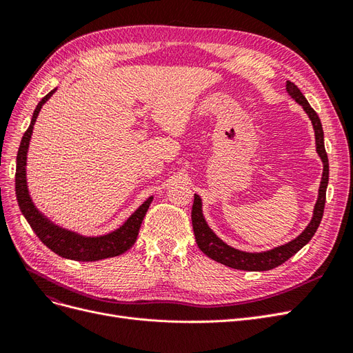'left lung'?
<instances>
[{
	"instance_id": "1",
	"label": "left lung",
	"mask_w": 353,
	"mask_h": 353,
	"mask_svg": "<svg viewBox=\"0 0 353 353\" xmlns=\"http://www.w3.org/2000/svg\"><path fill=\"white\" fill-rule=\"evenodd\" d=\"M285 90H287V94L290 95L299 105H302V109L305 110L309 119H311L314 132H315L316 153L323 162V176L318 188V199L314 206L312 219L309 221L306 228L299 234L296 239L290 240L288 243H284L281 245H276V248L263 250V252H244V250L232 248V245L221 240L216 234L213 232V230L208 225L205 215H203V201L199 194H194L193 210H191V221H193L194 237H196L199 249L206 256H209L210 259L216 261L225 266H230V268H234V270L270 271L272 268H276V266L284 263L287 259H290L294 253H297L303 248V245H306L309 241H311V239L314 237V234L316 232L319 223H321V219H323L324 206H325V191L328 185V157L324 147L323 125L315 110L309 105L305 95L293 82L287 81Z\"/></svg>"
}]
</instances>
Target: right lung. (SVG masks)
<instances>
[{
    "label": "right lung",
    "mask_w": 353,
    "mask_h": 353,
    "mask_svg": "<svg viewBox=\"0 0 353 353\" xmlns=\"http://www.w3.org/2000/svg\"><path fill=\"white\" fill-rule=\"evenodd\" d=\"M56 91L57 88L50 91L46 97L38 103L34 114H32L30 125L23 134L22 141H20L16 159V197L20 212H22V215L28 221L30 228L34 230L38 239L44 243L50 250L61 256V258L79 262H95L108 258H114V256H119L126 250H130L134 245L138 237V231H140L143 219L148 210V206H150V203L153 201V196L148 197L119 228L101 234V236H83V234L78 231L59 225V223L50 219L44 212H41L30 197L26 176L30 138L42 105L52 97V94Z\"/></svg>",
    "instance_id": "1"
}]
</instances>
